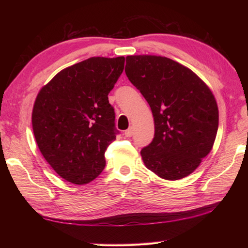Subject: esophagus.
Masks as SVG:
<instances>
[{
	"mask_svg": "<svg viewBox=\"0 0 248 248\" xmlns=\"http://www.w3.org/2000/svg\"><path fill=\"white\" fill-rule=\"evenodd\" d=\"M124 135L127 136V138H130V136H132V135H133V128L131 127V128H129L128 130H125V131H124Z\"/></svg>",
	"mask_w": 248,
	"mask_h": 248,
	"instance_id": "1",
	"label": "esophagus"
}]
</instances>
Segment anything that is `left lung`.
<instances>
[{
  "mask_svg": "<svg viewBox=\"0 0 248 248\" xmlns=\"http://www.w3.org/2000/svg\"><path fill=\"white\" fill-rule=\"evenodd\" d=\"M125 62V75L155 119V138L140 151L145 166L165 180L191 175L217 138L218 108L211 89L187 67L164 56L130 55Z\"/></svg>",
  "mask_w": 248,
  "mask_h": 248,
  "instance_id": "1",
  "label": "left lung"
}]
</instances>
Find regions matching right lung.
<instances>
[{"mask_svg":"<svg viewBox=\"0 0 248 248\" xmlns=\"http://www.w3.org/2000/svg\"><path fill=\"white\" fill-rule=\"evenodd\" d=\"M124 57H91L60 71L37 94L31 124L36 143L57 175L78 186L96 179L116 139L108 93Z\"/></svg>","mask_w":248,"mask_h":248,"instance_id":"add662e5","label":"right lung"}]
</instances>
